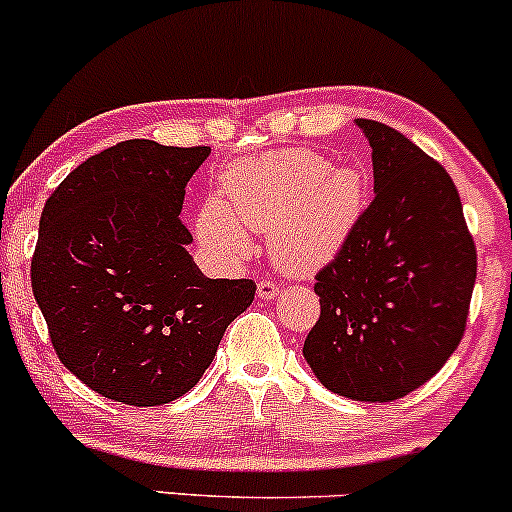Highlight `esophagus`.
Masks as SVG:
<instances>
[{
	"instance_id": "esophagus-1",
	"label": "esophagus",
	"mask_w": 512,
	"mask_h": 512,
	"mask_svg": "<svg viewBox=\"0 0 512 512\" xmlns=\"http://www.w3.org/2000/svg\"><path fill=\"white\" fill-rule=\"evenodd\" d=\"M276 293H279V289H276L274 281H267V279L257 281V296H260L262 301H272Z\"/></svg>"
}]
</instances>
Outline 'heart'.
<instances>
[{"label":"heart","mask_w":512,"mask_h":512,"mask_svg":"<svg viewBox=\"0 0 512 512\" xmlns=\"http://www.w3.org/2000/svg\"><path fill=\"white\" fill-rule=\"evenodd\" d=\"M368 180L358 168H332L327 156L286 149L221 175L219 199L197 214L204 245L228 257L248 255V231L269 233V255L284 272H313L330 262L354 231Z\"/></svg>","instance_id":"1"}]
</instances>
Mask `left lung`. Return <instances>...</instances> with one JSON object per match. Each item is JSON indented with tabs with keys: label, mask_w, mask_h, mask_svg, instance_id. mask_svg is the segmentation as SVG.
I'll return each instance as SVG.
<instances>
[{
	"label": "left lung",
	"mask_w": 512,
	"mask_h": 512,
	"mask_svg": "<svg viewBox=\"0 0 512 512\" xmlns=\"http://www.w3.org/2000/svg\"><path fill=\"white\" fill-rule=\"evenodd\" d=\"M356 125L373 149L375 197L315 276L320 320L303 356L327 390L392 402L431 380L460 344L477 248L445 168L383 122Z\"/></svg>",
	"instance_id": "1"
}]
</instances>
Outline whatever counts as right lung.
Instances as JSON below:
<instances>
[{
	"instance_id": "1",
	"label": "right lung",
	"mask_w": 512,
	"mask_h": 512,
	"mask_svg": "<svg viewBox=\"0 0 512 512\" xmlns=\"http://www.w3.org/2000/svg\"><path fill=\"white\" fill-rule=\"evenodd\" d=\"M209 154L129 139L45 202L33 296L60 361L98 395L132 407L182 397L255 298V281L209 279L187 252L182 199Z\"/></svg>"
}]
</instances>
